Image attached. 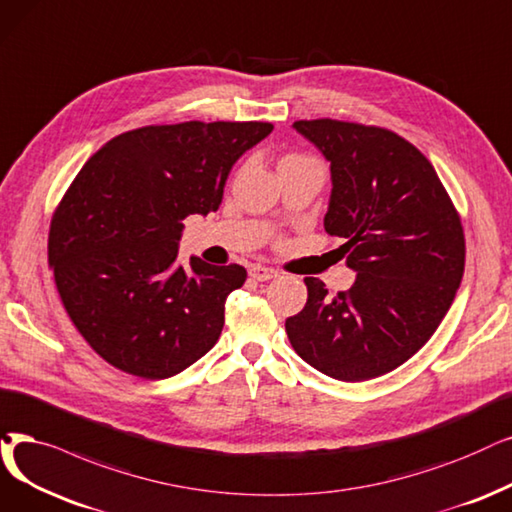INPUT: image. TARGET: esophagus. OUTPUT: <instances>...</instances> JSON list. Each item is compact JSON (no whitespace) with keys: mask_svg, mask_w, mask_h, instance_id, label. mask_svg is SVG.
<instances>
[{"mask_svg":"<svg viewBox=\"0 0 512 512\" xmlns=\"http://www.w3.org/2000/svg\"><path fill=\"white\" fill-rule=\"evenodd\" d=\"M279 273L275 269H269V267H262V264H254V267L250 269V277L256 279V281H269V279H275Z\"/></svg>","mask_w":512,"mask_h":512,"instance_id":"34e87169","label":"esophagus"}]
</instances>
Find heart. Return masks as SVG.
I'll return each mask as SVG.
<instances>
[{"instance_id": "obj_1", "label": "heart", "mask_w": 512, "mask_h": 512, "mask_svg": "<svg viewBox=\"0 0 512 512\" xmlns=\"http://www.w3.org/2000/svg\"><path fill=\"white\" fill-rule=\"evenodd\" d=\"M285 161H306V157H300V155H288V157H283V159H281V163H285Z\"/></svg>"}]
</instances>
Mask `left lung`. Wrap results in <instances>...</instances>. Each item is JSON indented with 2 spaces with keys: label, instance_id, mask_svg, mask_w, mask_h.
<instances>
[{
  "label": "left lung",
  "instance_id": "obj_1",
  "mask_svg": "<svg viewBox=\"0 0 512 512\" xmlns=\"http://www.w3.org/2000/svg\"><path fill=\"white\" fill-rule=\"evenodd\" d=\"M330 161L323 227L342 237L349 292L306 277L304 309L285 319L294 351L321 374L361 382L405 363L439 327L464 273V233L435 168L391 130L294 121Z\"/></svg>",
  "mask_w": 512,
  "mask_h": 512
}]
</instances>
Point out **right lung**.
I'll use <instances>...</instances> for the list:
<instances>
[{"label": "right lung", "mask_w": 512, "mask_h": 512, "mask_svg": "<svg viewBox=\"0 0 512 512\" xmlns=\"http://www.w3.org/2000/svg\"><path fill=\"white\" fill-rule=\"evenodd\" d=\"M273 126L185 121L124 132L79 170L56 208L48 260L65 309L121 372L163 380L216 344L243 267H214L178 241L191 214L216 212L235 161Z\"/></svg>", "instance_id": "obj_1"}]
</instances>
